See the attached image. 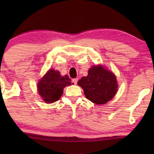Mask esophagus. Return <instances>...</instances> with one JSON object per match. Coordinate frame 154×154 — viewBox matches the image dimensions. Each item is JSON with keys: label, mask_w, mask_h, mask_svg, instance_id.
<instances>
[{"label": "esophagus", "mask_w": 154, "mask_h": 154, "mask_svg": "<svg viewBox=\"0 0 154 154\" xmlns=\"http://www.w3.org/2000/svg\"><path fill=\"white\" fill-rule=\"evenodd\" d=\"M78 81H79V79H77V78H75V79H73L72 80V82L73 83L75 84V85H76L77 83H78Z\"/></svg>", "instance_id": "esophagus-1"}]
</instances>
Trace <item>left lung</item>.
<instances>
[{
  "label": "left lung",
  "mask_w": 154,
  "mask_h": 154,
  "mask_svg": "<svg viewBox=\"0 0 154 154\" xmlns=\"http://www.w3.org/2000/svg\"><path fill=\"white\" fill-rule=\"evenodd\" d=\"M78 85L84 90L85 97L96 104H104L116 93L118 84L115 75L102 66H94Z\"/></svg>",
  "instance_id": "8db88e82"
}]
</instances>
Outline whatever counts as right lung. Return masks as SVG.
Masks as SVG:
<instances>
[{
    "label": "right lung",
    "instance_id": "right-lung-1",
    "mask_svg": "<svg viewBox=\"0 0 154 154\" xmlns=\"http://www.w3.org/2000/svg\"><path fill=\"white\" fill-rule=\"evenodd\" d=\"M71 81L67 75L61 76L58 71H48L38 83V90L43 100L47 103H53L59 100L63 94V89L71 85Z\"/></svg>",
    "mask_w": 154,
    "mask_h": 154
}]
</instances>
